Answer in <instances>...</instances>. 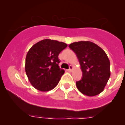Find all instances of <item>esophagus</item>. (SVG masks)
<instances>
[{"mask_svg": "<svg viewBox=\"0 0 125 125\" xmlns=\"http://www.w3.org/2000/svg\"><path fill=\"white\" fill-rule=\"evenodd\" d=\"M73 66H72V65H70V68H69V69H68V70H69V72H72V70H73Z\"/></svg>", "mask_w": 125, "mask_h": 125, "instance_id": "obj_1", "label": "esophagus"}]
</instances>
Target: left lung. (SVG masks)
Segmentation results:
<instances>
[{"label": "left lung", "instance_id": "left-lung-1", "mask_svg": "<svg viewBox=\"0 0 125 125\" xmlns=\"http://www.w3.org/2000/svg\"><path fill=\"white\" fill-rule=\"evenodd\" d=\"M69 46L82 69V79L76 82L79 91L88 96L100 94L110 77V62L104 51L91 42H75Z\"/></svg>", "mask_w": 125, "mask_h": 125}]
</instances>
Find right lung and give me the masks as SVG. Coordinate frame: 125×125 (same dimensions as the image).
<instances>
[{
	"label": "right lung",
	"instance_id": "right-lung-1",
	"mask_svg": "<svg viewBox=\"0 0 125 125\" xmlns=\"http://www.w3.org/2000/svg\"><path fill=\"white\" fill-rule=\"evenodd\" d=\"M67 46L63 42L46 39L30 48L26 57L25 70L36 89L48 91L57 85L65 72L58 66V55Z\"/></svg>",
	"mask_w": 125,
	"mask_h": 125
}]
</instances>
